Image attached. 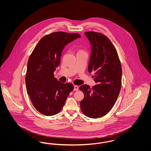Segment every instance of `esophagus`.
<instances>
[{
    "mask_svg": "<svg viewBox=\"0 0 151 151\" xmlns=\"http://www.w3.org/2000/svg\"><path fill=\"white\" fill-rule=\"evenodd\" d=\"M78 89H79V86H74V89H73V91H78Z\"/></svg>",
    "mask_w": 151,
    "mask_h": 151,
    "instance_id": "obj_1",
    "label": "esophagus"
}]
</instances>
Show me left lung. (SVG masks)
I'll list each match as a JSON object with an SVG mask.
<instances>
[{"label":"left lung","mask_w":151,"mask_h":151,"mask_svg":"<svg viewBox=\"0 0 151 151\" xmlns=\"http://www.w3.org/2000/svg\"><path fill=\"white\" fill-rule=\"evenodd\" d=\"M85 35L92 47L88 72H93L97 85L79 87L84 94L80 108L86 116L98 118L108 114L116 102L121 88L122 67L116 49L106 36L96 32H86Z\"/></svg>","instance_id":"left-lung-1"}]
</instances>
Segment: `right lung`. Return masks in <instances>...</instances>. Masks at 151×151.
Segmentation results:
<instances>
[{"mask_svg":"<svg viewBox=\"0 0 151 151\" xmlns=\"http://www.w3.org/2000/svg\"><path fill=\"white\" fill-rule=\"evenodd\" d=\"M78 33L56 32L43 37L29 57L25 78L28 94L36 110L47 116L62 109L70 93L71 83H62L54 78V72L60 65L65 46L80 38Z\"/></svg>","mask_w":151,"mask_h":151,"instance_id":"add662e5","label":"right lung"}]
</instances>
